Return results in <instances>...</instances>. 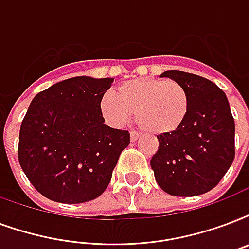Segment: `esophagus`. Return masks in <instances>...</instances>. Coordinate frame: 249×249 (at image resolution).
Returning a JSON list of instances; mask_svg holds the SVG:
<instances>
[{
  "label": "esophagus",
  "instance_id": "1",
  "mask_svg": "<svg viewBox=\"0 0 249 249\" xmlns=\"http://www.w3.org/2000/svg\"><path fill=\"white\" fill-rule=\"evenodd\" d=\"M138 138H140V133L130 132V141H132V142L137 141Z\"/></svg>",
  "mask_w": 249,
  "mask_h": 249
}]
</instances>
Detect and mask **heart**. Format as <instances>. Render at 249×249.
I'll return each mask as SVG.
<instances>
[{
  "label": "heart",
  "mask_w": 249,
  "mask_h": 249,
  "mask_svg": "<svg viewBox=\"0 0 249 249\" xmlns=\"http://www.w3.org/2000/svg\"><path fill=\"white\" fill-rule=\"evenodd\" d=\"M102 115L112 126H121L136 117L140 128L151 134L171 133L183 124L189 98L181 83L174 79L141 78L126 81L99 102Z\"/></svg>",
  "instance_id": "obj_1"
}]
</instances>
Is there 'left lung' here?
Wrapping results in <instances>:
<instances>
[{
  "label": "left lung",
  "mask_w": 249,
  "mask_h": 249,
  "mask_svg": "<svg viewBox=\"0 0 249 249\" xmlns=\"http://www.w3.org/2000/svg\"><path fill=\"white\" fill-rule=\"evenodd\" d=\"M160 77L181 83L189 98L185 120L157 136L158 151L150 160L157 183L172 196H198L212 191L235 158V123L227 96L212 81L180 70Z\"/></svg>",
  "instance_id": "1"
}]
</instances>
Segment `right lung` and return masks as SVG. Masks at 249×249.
<instances>
[{
	"mask_svg": "<svg viewBox=\"0 0 249 249\" xmlns=\"http://www.w3.org/2000/svg\"><path fill=\"white\" fill-rule=\"evenodd\" d=\"M113 78L74 77L32 99L19 132L18 159L35 189L49 200L82 204L111 181L128 130L104 124L99 102Z\"/></svg>",
	"mask_w": 249,
	"mask_h": 249,
	"instance_id": "right-lung-1",
	"label": "right lung"
}]
</instances>
